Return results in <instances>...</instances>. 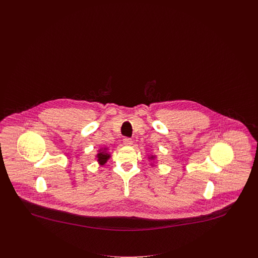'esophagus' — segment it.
<instances>
[{"instance_id":"obj_1","label":"esophagus","mask_w":258,"mask_h":258,"mask_svg":"<svg viewBox=\"0 0 258 258\" xmlns=\"http://www.w3.org/2000/svg\"><path fill=\"white\" fill-rule=\"evenodd\" d=\"M123 143V145H125V146H131V145H133V140L131 138H128V137H124Z\"/></svg>"}]
</instances>
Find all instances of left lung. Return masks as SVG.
<instances>
[{"label": "left lung", "mask_w": 258, "mask_h": 258, "mask_svg": "<svg viewBox=\"0 0 258 258\" xmlns=\"http://www.w3.org/2000/svg\"><path fill=\"white\" fill-rule=\"evenodd\" d=\"M149 159H151V160H154V159H155V156H151Z\"/></svg>", "instance_id": "left-lung-1"}]
</instances>
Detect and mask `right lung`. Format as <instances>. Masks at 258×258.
Returning a JSON list of instances; mask_svg holds the SVG:
<instances>
[{
    "mask_svg": "<svg viewBox=\"0 0 258 258\" xmlns=\"http://www.w3.org/2000/svg\"><path fill=\"white\" fill-rule=\"evenodd\" d=\"M109 158H110V154H108L106 152V148H104L103 150L98 151L97 159H98V163L100 165H104L106 163V161L109 160Z\"/></svg>",
    "mask_w": 258,
    "mask_h": 258,
    "instance_id": "1",
    "label": "right lung"
}]
</instances>
